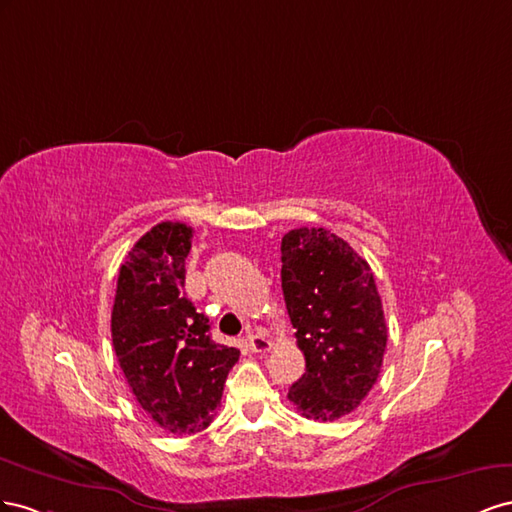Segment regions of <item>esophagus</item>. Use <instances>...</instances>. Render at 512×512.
<instances>
[{
	"instance_id": "34e87169",
	"label": "esophagus",
	"mask_w": 512,
	"mask_h": 512,
	"mask_svg": "<svg viewBox=\"0 0 512 512\" xmlns=\"http://www.w3.org/2000/svg\"><path fill=\"white\" fill-rule=\"evenodd\" d=\"M246 345H248V349H251V352H268V349L272 347V343H270V339L266 337L264 332H248V337H246Z\"/></svg>"
}]
</instances>
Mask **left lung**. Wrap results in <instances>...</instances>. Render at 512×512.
Wrapping results in <instances>:
<instances>
[{
	"instance_id": "left-lung-1",
	"label": "left lung",
	"mask_w": 512,
	"mask_h": 512,
	"mask_svg": "<svg viewBox=\"0 0 512 512\" xmlns=\"http://www.w3.org/2000/svg\"><path fill=\"white\" fill-rule=\"evenodd\" d=\"M281 285L306 371L287 399L321 422L352 414L382 371L388 328L373 272L324 227L291 229L281 242Z\"/></svg>"
}]
</instances>
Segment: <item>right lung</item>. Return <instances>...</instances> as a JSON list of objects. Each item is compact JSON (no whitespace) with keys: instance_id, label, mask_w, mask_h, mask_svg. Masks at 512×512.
Masks as SVG:
<instances>
[{"instance_id":"obj_1","label":"right lung","mask_w":512,"mask_h":512,"mask_svg":"<svg viewBox=\"0 0 512 512\" xmlns=\"http://www.w3.org/2000/svg\"><path fill=\"white\" fill-rule=\"evenodd\" d=\"M193 227L158 223L130 248L111 311L113 349L135 399L158 427L191 435L221 405L240 349L210 339V321L184 294Z\"/></svg>"}]
</instances>
